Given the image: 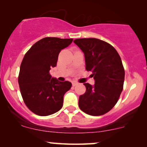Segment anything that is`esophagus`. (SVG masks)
<instances>
[{"label": "esophagus", "instance_id": "1", "mask_svg": "<svg viewBox=\"0 0 147 147\" xmlns=\"http://www.w3.org/2000/svg\"><path fill=\"white\" fill-rule=\"evenodd\" d=\"M78 82H72V86H76V85H78Z\"/></svg>", "mask_w": 147, "mask_h": 147}]
</instances>
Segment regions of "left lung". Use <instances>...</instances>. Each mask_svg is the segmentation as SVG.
<instances>
[{
    "mask_svg": "<svg viewBox=\"0 0 147 147\" xmlns=\"http://www.w3.org/2000/svg\"><path fill=\"white\" fill-rule=\"evenodd\" d=\"M84 52L86 69L92 71L94 86L84 83L86 91L79 98V107L86 114L101 116L109 112L123 90L124 69L119 54L107 42L96 38L74 41Z\"/></svg>",
    "mask_w": 147,
    "mask_h": 147,
    "instance_id": "8db88e82",
    "label": "left lung"
}]
</instances>
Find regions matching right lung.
I'll return each instance as SVG.
<instances>
[{"instance_id":"add662e5","label":"right lung","mask_w":147,"mask_h":147,"mask_svg":"<svg viewBox=\"0 0 147 147\" xmlns=\"http://www.w3.org/2000/svg\"><path fill=\"white\" fill-rule=\"evenodd\" d=\"M72 41L73 39L45 37L36 42L24 56L18 82L23 101L34 114L49 116L63 106V96L71 83L51 78L49 71L56 66L61 49Z\"/></svg>"}]
</instances>
